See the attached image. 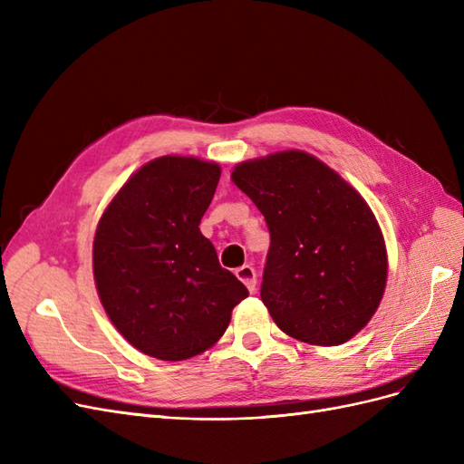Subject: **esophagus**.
I'll list each match as a JSON object with an SVG mask.
<instances>
[{"mask_svg":"<svg viewBox=\"0 0 464 464\" xmlns=\"http://www.w3.org/2000/svg\"><path fill=\"white\" fill-rule=\"evenodd\" d=\"M236 276L237 280H242V283L246 285V288L254 294L256 292V285H257V275H256V269L251 265H242L240 269H236Z\"/></svg>","mask_w":464,"mask_h":464,"instance_id":"esophagus-1","label":"esophagus"}]
</instances>
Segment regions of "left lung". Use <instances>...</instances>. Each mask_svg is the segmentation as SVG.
Wrapping results in <instances>:
<instances>
[{
	"label": "left lung",
	"mask_w": 464,
	"mask_h": 464,
	"mask_svg": "<svg viewBox=\"0 0 464 464\" xmlns=\"http://www.w3.org/2000/svg\"><path fill=\"white\" fill-rule=\"evenodd\" d=\"M232 181L271 232L261 300L278 329L315 346L353 339L377 312L389 266L366 199L296 149L240 162Z\"/></svg>",
	"instance_id": "1"
}]
</instances>
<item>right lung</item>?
Instances as JSON below:
<instances>
[{
	"mask_svg": "<svg viewBox=\"0 0 464 464\" xmlns=\"http://www.w3.org/2000/svg\"><path fill=\"white\" fill-rule=\"evenodd\" d=\"M218 178L217 162L166 154L133 172L98 220V298L123 339L147 356L179 362L205 353L247 298L199 230Z\"/></svg>",
	"mask_w": 464,
	"mask_h": 464,
	"instance_id": "obj_1",
	"label": "right lung"
}]
</instances>
